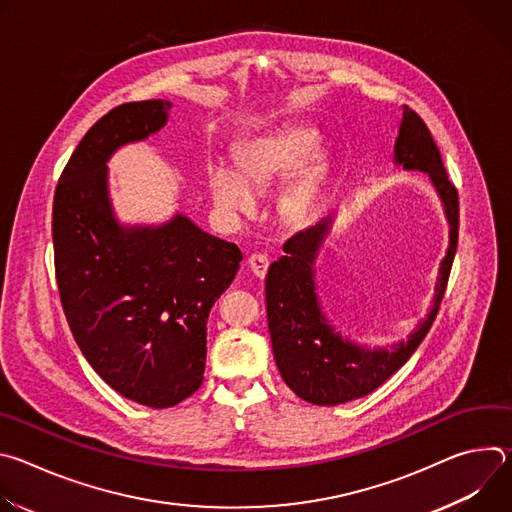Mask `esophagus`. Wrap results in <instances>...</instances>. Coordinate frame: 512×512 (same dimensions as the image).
Wrapping results in <instances>:
<instances>
[{
  "instance_id": "obj_1",
  "label": "esophagus",
  "mask_w": 512,
  "mask_h": 512,
  "mask_svg": "<svg viewBox=\"0 0 512 512\" xmlns=\"http://www.w3.org/2000/svg\"><path fill=\"white\" fill-rule=\"evenodd\" d=\"M247 263H249V269H251V273H253L255 277L263 279V277L267 275V267H269L267 255H263V253H253Z\"/></svg>"
}]
</instances>
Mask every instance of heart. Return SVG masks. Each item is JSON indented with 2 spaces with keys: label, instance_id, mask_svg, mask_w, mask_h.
<instances>
[{
  "label": "heart",
  "instance_id": "1",
  "mask_svg": "<svg viewBox=\"0 0 512 512\" xmlns=\"http://www.w3.org/2000/svg\"><path fill=\"white\" fill-rule=\"evenodd\" d=\"M318 141V133L302 125L243 141L235 150L237 172L223 162H212L206 168L214 206L227 216L245 214L253 204L251 190L259 192L298 171L281 194L279 210L289 223H308L320 192V172L308 166L318 152Z\"/></svg>",
  "mask_w": 512,
  "mask_h": 512
}]
</instances>
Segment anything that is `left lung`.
<instances>
[{"instance_id":"obj_1","label":"left lung","mask_w":512,"mask_h":512,"mask_svg":"<svg viewBox=\"0 0 512 512\" xmlns=\"http://www.w3.org/2000/svg\"><path fill=\"white\" fill-rule=\"evenodd\" d=\"M395 162L405 170L429 174L450 223V247L437 275L433 306L415 332L391 348L371 350L348 342L324 318L314 283V261L330 229V216L287 239L285 255L271 263L265 279L267 322L281 379L308 403L338 405L381 387L423 342L446 294L458 247V190L448 178L442 154L425 121L407 105H403L395 141Z\"/></svg>"}]
</instances>
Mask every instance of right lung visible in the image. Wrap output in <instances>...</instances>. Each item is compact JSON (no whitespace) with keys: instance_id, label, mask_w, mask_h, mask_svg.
<instances>
[{"instance_id":"1","label":"right lung","mask_w":512,"mask_h":512,"mask_svg":"<svg viewBox=\"0 0 512 512\" xmlns=\"http://www.w3.org/2000/svg\"><path fill=\"white\" fill-rule=\"evenodd\" d=\"M172 103H123L103 115L64 166L52 204L60 304L81 352L119 395L154 409L198 391L206 320L243 259L235 243L176 214L162 227H121L107 160L166 125Z\"/></svg>"}]
</instances>
